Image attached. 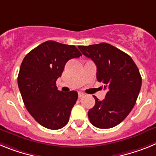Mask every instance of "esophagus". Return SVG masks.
<instances>
[{
	"mask_svg": "<svg viewBox=\"0 0 156 156\" xmlns=\"http://www.w3.org/2000/svg\"><path fill=\"white\" fill-rule=\"evenodd\" d=\"M83 95H84V94L81 93V92H79V94H78V97H79L80 98H82L83 96Z\"/></svg>",
	"mask_w": 156,
	"mask_h": 156,
	"instance_id": "1",
	"label": "esophagus"
}]
</instances>
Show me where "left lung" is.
I'll use <instances>...</instances> for the list:
<instances>
[{
    "instance_id": "1",
    "label": "left lung",
    "mask_w": 156,
    "mask_h": 156,
    "mask_svg": "<svg viewBox=\"0 0 156 156\" xmlns=\"http://www.w3.org/2000/svg\"><path fill=\"white\" fill-rule=\"evenodd\" d=\"M97 66V80L107 89L104 100L94 96L95 105L88 111L91 124L108 129L119 124L133 108L141 87V76L133 59L115 47L101 43L78 47Z\"/></svg>"
}]
</instances>
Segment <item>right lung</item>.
<instances>
[{"label": "right lung", "mask_w": 156, "mask_h": 156, "mask_svg": "<svg viewBox=\"0 0 156 156\" xmlns=\"http://www.w3.org/2000/svg\"><path fill=\"white\" fill-rule=\"evenodd\" d=\"M81 55L74 45L48 41L33 49L23 60L18 76L19 90L30 115L45 128L61 129L69 120L78 94L75 90L60 91L56 80L66 62Z\"/></svg>", "instance_id": "1"}]
</instances>
